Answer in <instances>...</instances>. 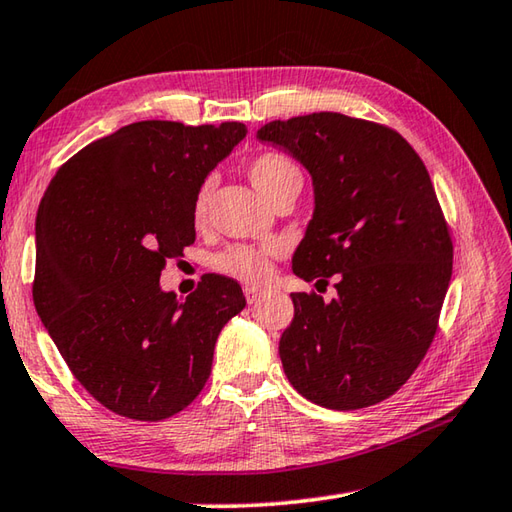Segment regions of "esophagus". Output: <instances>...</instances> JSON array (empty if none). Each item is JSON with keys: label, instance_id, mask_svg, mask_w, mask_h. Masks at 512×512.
Masks as SVG:
<instances>
[{"label": "esophagus", "instance_id": "1", "mask_svg": "<svg viewBox=\"0 0 512 512\" xmlns=\"http://www.w3.org/2000/svg\"><path fill=\"white\" fill-rule=\"evenodd\" d=\"M246 300H248V304H255L257 300H259V295H262V291H259V288H246Z\"/></svg>", "mask_w": 512, "mask_h": 512}]
</instances>
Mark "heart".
<instances>
[{"instance_id": "1", "label": "heart", "mask_w": 512, "mask_h": 512, "mask_svg": "<svg viewBox=\"0 0 512 512\" xmlns=\"http://www.w3.org/2000/svg\"><path fill=\"white\" fill-rule=\"evenodd\" d=\"M248 176L255 188L271 201L277 192H282L288 185H302V172L288 156L280 152H262L250 159L248 163ZM210 199V183H203L201 190L194 199V219L201 221L206 217ZM280 255V246L277 244H235L221 250L212 259L215 271L230 277L239 284L246 286H262L273 271V259Z\"/></svg>"}]
</instances>
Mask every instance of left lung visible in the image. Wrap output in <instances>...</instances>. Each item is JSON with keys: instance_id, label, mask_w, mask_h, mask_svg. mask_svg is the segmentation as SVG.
<instances>
[{"instance_id": "left-lung-1", "label": "left lung", "mask_w": 512, "mask_h": 512, "mask_svg": "<svg viewBox=\"0 0 512 512\" xmlns=\"http://www.w3.org/2000/svg\"><path fill=\"white\" fill-rule=\"evenodd\" d=\"M257 138L313 181L293 273L324 284L336 275V300L291 293L295 315L280 338L288 383L329 410L385 401L430 349L452 277L430 174L394 129L338 111L273 120Z\"/></svg>"}]
</instances>
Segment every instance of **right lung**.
I'll list each match as a JSON object with an SVG mask.
<instances>
[{
  "instance_id": "add662e5",
  "label": "right lung",
  "mask_w": 512,
  "mask_h": 512,
  "mask_svg": "<svg viewBox=\"0 0 512 512\" xmlns=\"http://www.w3.org/2000/svg\"><path fill=\"white\" fill-rule=\"evenodd\" d=\"M244 123L141 120L89 143L46 188L35 219L37 315L100 405L163 421L206 385L224 324L246 306L230 277L203 275L181 302L165 259L194 244V199L246 136Z\"/></svg>"
}]
</instances>
